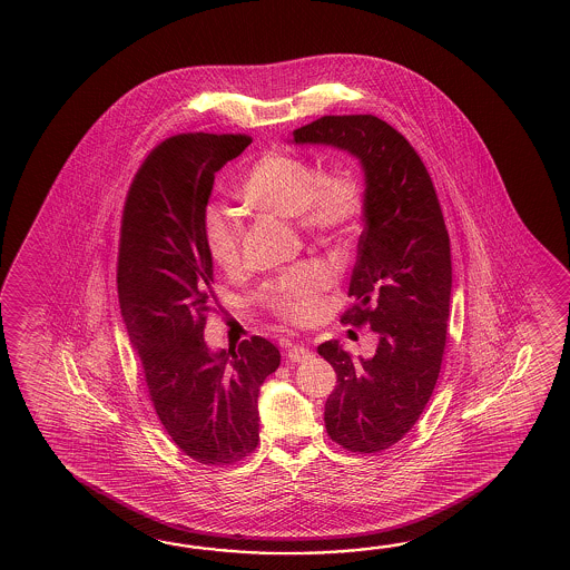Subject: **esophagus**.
<instances>
[{
  "instance_id": "obj_1",
  "label": "esophagus",
  "mask_w": 570,
  "mask_h": 570,
  "mask_svg": "<svg viewBox=\"0 0 570 570\" xmlns=\"http://www.w3.org/2000/svg\"><path fill=\"white\" fill-rule=\"evenodd\" d=\"M314 354L309 348H305V346H291L289 352H287V358H289L291 363H303V361H307V358H312Z\"/></svg>"
}]
</instances>
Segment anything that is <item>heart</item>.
<instances>
[{"label": "heart", "mask_w": 570, "mask_h": 570, "mask_svg": "<svg viewBox=\"0 0 570 570\" xmlns=\"http://www.w3.org/2000/svg\"><path fill=\"white\" fill-rule=\"evenodd\" d=\"M240 204L279 218L295 219L303 234L342 243L363 214V189L351 170L320 173L314 163L285 153L258 158L238 189ZM204 238L212 261L226 273L243 265V228L228 212L209 207ZM332 273L320 263L291 268L258 291V302L289 324H312L322 314Z\"/></svg>", "instance_id": "b5f03b06"}]
</instances>
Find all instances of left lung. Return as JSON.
I'll return each mask as SVG.
<instances>
[{
	"mask_svg": "<svg viewBox=\"0 0 570 570\" xmlns=\"http://www.w3.org/2000/svg\"><path fill=\"white\" fill-rule=\"evenodd\" d=\"M295 145L336 146L361 160L364 230L342 324L379 334L373 358L336 340L317 346L336 371L327 436L358 454L387 450L420 420L436 387L449 327L450 238L420 155L371 114L324 116L293 130Z\"/></svg>",
	"mask_w": 570,
	"mask_h": 570,
	"instance_id": "8db88e82",
	"label": "left lung"
}]
</instances>
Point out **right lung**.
Returning <instances> with one entry per match:
<instances>
[{
  "instance_id": "add662e5",
  "label": "right lung",
  "mask_w": 570,
  "mask_h": 570,
  "mask_svg": "<svg viewBox=\"0 0 570 570\" xmlns=\"http://www.w3.org/2000/svg\"><path fill=\"white\" fill-rule=\"evenodd\" d=\"M246 134L170 136L134 175L121 214L118 297L148 397L170 440L202 464H234L258 444V391L281 354L253 336L228 351L204 340L214 265L204 216L214 177Z\"/></svg>"
}]
</instances>
